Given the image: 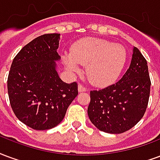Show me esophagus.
I'll return each instance as SVG.
<instances>
[{
	"label": "esophagus",
	"mask_w": 160,
	"mask_h": 160,
	"mask_svg": "<svg viewBox=\"0 0 160 160\" xmlns=\"http://www.w3.org/2000/svg\"><path fill=\"white\" fill-rule=\"evenodd\" d=\"M78 91L79 92H85L87 91V88H85L84 86H82V84L78 85Z\"/></svg>",
	"instance_id": "esophagus-1"
}]
</instances>
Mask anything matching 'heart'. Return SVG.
Returning a JSON list of instances; mask_svg holds the SVG:
<instances>
[{
  "instance_id": "heart-1",
  "label": "heart",
  "mask_w": 160,
  "mask_h": 160,
  "mask_svg": "<svg viewBox=\"0 0 160 160\" xmlns=\"http://www.w3.org/2000/svg\"><path fill=\"white\" fill-rule=\"evenodd\" d=\"M128 53L119 44L98 38L77 42L65 62L72 72H78L79 65L87 66L86 74L92 83L105 87L113 83L126 65Z\"/></svg>"
}]
</instances>
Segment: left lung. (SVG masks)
<instances>
[{
    "instance_id": "1",
    "label": "left lung",
    "mask_w": 160,
    "mask_h": 160,
    "mask_svg": "<svg viewBox=\"0 0 160 160\" xmlns=\"http://www.w3.org/2000/svg\"><path fill=\"white\" fill-rule=\"evenodd\" d=\"M151 80L148 62L137 48L119 81L90 91L89 119L97 129L110 134L129 130L142 119L148 104Z\"/></svg>"
}]
</instances>
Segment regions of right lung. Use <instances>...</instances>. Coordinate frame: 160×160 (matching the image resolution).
Wrapping results in <instances>:
<instances>
[{
    "label": "right lung",
    "mask_w": 160,
    "mask_h": 160,
    "mask_svg": "<svg viewBox=\"0 0 160 160\" xmlns=\"http://www.w3.org/2000/svg\"><path fill=\"white\" fill-rule=\"evenodd\" d=\"M59 34L35 38L15 56L8 78L12 109L22 123L37 130L58 125L78 94V83H66L56 72Z\"/></svg>",
    "instance_id": "obj_1"
}]
</instances>
